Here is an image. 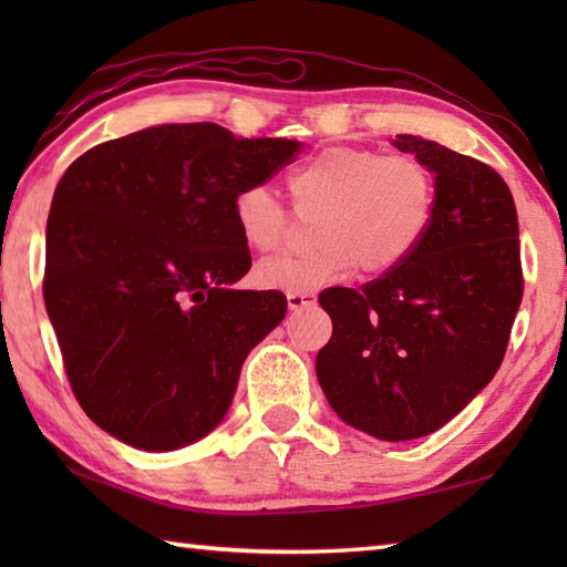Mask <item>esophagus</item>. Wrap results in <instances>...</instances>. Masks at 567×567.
Returning <instances> with one entry per match:
<instances>
[{"mask_svg":"<svg viewBox=\"0 0 567 567\" xmlns=\"http://www.w3.org/2000/svg\"><path fill=\"white\" fill-rule=\"evenodd\" d=\"M315 302H318V297L312 292H287V307H290L292 312L302 310V307H312Z\"/></svg>","mask_w":567,"mask_h":567,"instance_id":"obj_1","label":"esophagus"}]
</instances>
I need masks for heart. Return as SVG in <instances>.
<instances>
[{"mask_svg":"<svg viewBox=\"0 0 567 567\" xmlns=\"http://www.w3.org/2000/svg\"><path fill=\"white\" fill-rule=\"evenodd\" d=\"M292 209L317 219L307 255H282L255 267L267 290L315 292L350 272L388 275L405 265L435 223L437 179L412 155L362 147H328L287 177ZM243 243L260 255L277 252L292 233V215L267 187H247L233 203Z\"/></svg>","mask_w":567,"mask_h":567,"instance_id":"b5f03b06","label":"heart"}]
</instances>
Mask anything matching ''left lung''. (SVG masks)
<instances>
[{
	"label": "left lung",
	"instance_id": "1",
	"mask_svg": "<svg viewBox=\"0 0 567 567\" xmlns=\"http://www.w3.org/2000/svg\"><path fill=\"white\" fill-rule=\"evenodd\" d=\"M392 145L433 169V229L398 270L320 295L332 338L315 370L348 425L400 443L435 433L493 380L523 267L513 195L493 167L415 134Z\"/></svg>",
	"mask_w": 567,
	"mask_h": 567
}]
</instances>
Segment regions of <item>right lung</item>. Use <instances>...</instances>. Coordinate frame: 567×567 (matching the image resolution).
Returning <instances> with one entry per match:
<instances>
[{
	"instance_id": "add662e5",
	"label": "right lung",
	"mask_w": 567,
	"mask_h": 567,
	"mask_svg": "<svg viewBox=\"0 0 567 567\" xmlns=\"http://www.w3.org/2000/svg\"><path fill=\"white\" fill-rule=\"evenodd\" d=\"M295 140L157 124L76 157L47 219L44 305L76 402L104 433L165 453L227 415L277 290H235L252 257L233 203L295 162Z\"/></svg>"
}]
</instances>
